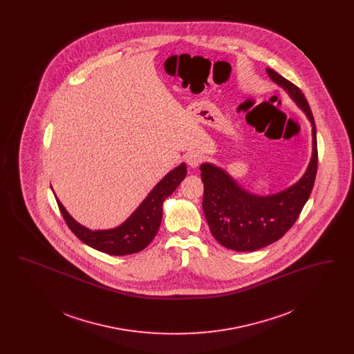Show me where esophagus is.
<instances>
[{"mask_svg": "<svg viewBox=\"0 0 354 354\" xmlns=\"http://www.w3.org/2000/svg\"><path fill=\"white\" fill-rule=\"evenodd\" d=\"M185 160L191 167H198L199 165H202L204 156L201 152H189V153H187Z\"/></svg>", "mask_w": 354, "mask_h": 354, "instance_id": "esophagus-1", "label": "esophagus"}]
</instances>
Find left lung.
<instances>
[{
  "instance_id": "obj_1",
  "label": "left lung",
  "mask_w": 354,
  "mask_h": 354,
  "mask_svg": "<svg viewBox=\"0 0 354 354\" xmlns=\"http://www.w3.org/2000/svg\"><path fill=\"white\" fill-rule=\"evenodd\" d=\"M267 73L309 119L312 124V158L299 182L266 196L244 189L218 166L203 163V211L209 230L223 247L239 252L260 250L286 235L309 199L317 172L316 124L306 98L297 86L274 70L267 68Z\"/></svg>"
}]
</instances>
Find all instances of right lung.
Segmentation results:
<instances>
[{"label": "right lung", "instance_id": "right-lung-1", "mask_svg": "<svg viewBox=\"0 0 354 354\" xmlns=\"http://www.w3.org/2000/svg\"><path fill=\"white\" fill-rule=\"evenodd\" d=\"M187 175L185 163H182L155 185L149 196L120 225L111 230L91 231L70 216L66 208L55 196L59 211L71 232L88 247L107 254L124 256L145 250L156 235L162 215L163 202L178 188Z\"/></svg>", "mask_w": 354, "mask_h": 354}]
</instances>
